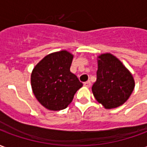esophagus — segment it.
I'll list each match as a JSON object with an SVG mask.
<instances>
[{
  "instance_id": "esophagus-1",
  "label": "esophagus",
  "mask_w": 147,
  "mask_h": 147,
  "mask_svg": "<svg viewBox=\"0 0 147 147\" xmlns=\"http://www.w3.org/2000/svg\"><path fill=\"white\" fill-rule=\"evenodd\" d=\"M83 85L85 86H86V87H90V85H91V83H90V81H86V82H85V83H83Z\"/></svg>"
}]
</instances>
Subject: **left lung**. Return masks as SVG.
Returning <instances> with one entry per match:
<instances>
[{"instance_id":"left-lung-1","label":"left lung","mask_w":147,"mask_h":147,"mask_svg":"<svg viewBox=\"0 0 147 147\" xmlns=\"http://www.w3.org/2000/svg\"><path fill=\"white\" fill-rule=\"evenodd\" d=\"M98 58L97 80L92 86L93 94L105 109L119 107L129 98L134 90L132 75L111 53H104Z\"/></svg>"}]
</instances>
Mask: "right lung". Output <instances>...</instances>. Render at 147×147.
Returning a JSON list of instances; mask_svg holds the SVG:
<instances>
[{
	"mask_svg": "<svg viewBox=\"0 0 147 147\" xmlns=\"http://www.w3.org/2000/svg\"><path fill=\"white\" fill-rule=\"evenodd\" d=\"M72 59L73 55L62 50L45 56L34 67L30 76L32 90L45 108L53 111L67 108L83 86L70 71Z\"/></svg>",
	"mask_w": 147,
	"mask_h": 147,
	"instance_id": "add662e5",
	"label": "right lung"
}]
</instances>
